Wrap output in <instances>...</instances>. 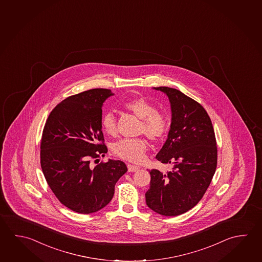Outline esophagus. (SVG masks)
<instances>
[{
	"instance_id": "obj_1",
	"label": "esophagus",
	"mask_w": 262,
	"mask_h": 262,
	"mask_svg": "<svg viewBox=\"0 0 262 262\" xmlns=\"http://www.w3.org/2000/svg\"><path fill=\"white\" fill-rule=\"evenodd\" d=\"M139 169V167L138 166H135V165H128V171L129 172H136Z\"/></svg>"
}]
</instances>
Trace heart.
I'll list each match as a JSON object with an SVG mask.
<instances>
[{"label": "heart", "mask_w": 262, "mask_h": 262, "mask_svg": "<svg viewBox=\"0 0 262 262\" xmlns=\"http://www.w3.org/2000/svg\"><path fill=\"white\" fill-rule=\"evenodd\" d=\"M122 108L135 116L141 123L138 133L145 134L152 142H159L168 130V119L160 111L143 97H135L122 104ZM102 129L105 133L114 137L118 134L117 119L114 113L106 112L102 117ZM148 143L145 138L123 139L113 146V152L116 156L132 163H140L145 157Z\"/></svg>", "instance_id": "b5f03b06"}]
</instances>
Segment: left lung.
<instances>
[{"label": "left lung", "instance_id": "left-lung-1", "mask_svg": "<svg viewBox=\"0 0 262 262\" xmlns=\"http://www.w3.org/2000/svg\"><path fill=\"white\" fill-rule=\"evenodd\" d=\"M169 98L172 120L168 138L156 159L172 164L166 173L150 171L148 207L165 216L189 211L202 200L217 166V146L211 120L204 107L174 88H155Z\"/></svg>", "mask_w": 262, "mask_h": 262}]
</instances>
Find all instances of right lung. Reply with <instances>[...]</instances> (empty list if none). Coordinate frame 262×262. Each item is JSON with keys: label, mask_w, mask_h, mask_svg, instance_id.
Segmentation results:
<instances>
[{"label": "right lung", "mask_w": 262, "mask_h": 262, "mask_svg": "<svg viewBox=\"0 0 262 262\" xmlns=\"http://www.w3.org/2000/svg\"><path fill=\"white\" fill-rule=\"evenodd\" d=\"M112 95L96 88L67 97L51 111L42 133L40 165L47 183L61 204L79 213L106 206L117 181L128 171L120 160L91 165L107 151L102 105Z\"/></svg>", "instance_id": "1"}]
</instances>
